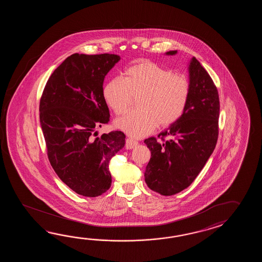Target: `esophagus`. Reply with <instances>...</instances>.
<instances>
[{
	"label": "esophagus",
	"mask_w": 262,
	"mask_h": 262,
	"mask_svg": "<svg viewBox=\"0 0 262 262\" xmlns=\"http://www.w3.org/2000/svg\"><path fill=\"white\" fill-rule=\"evenodd\" d=\"M138 144H139V142L137 140H134L132 139H126V140H125V148L127 150L133 149Z\"/></svg>",
	"instance_id": "1"
}]
</instances>
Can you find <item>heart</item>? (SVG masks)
<instances>
[{"label": "heart", "instance_id": "b5f03b06", "mask_svg": "<svg viewBox=\"0 0 262 262\" xmlns=\"http://www.w3.org/2000/svg\"><path fill=\"white\" fill-rule=\"evenodd\" d=\"M138 111L129 112L115 121V126L133 138H141L157 127H167L183 116L189 100L190 82L184 75L148 60L127 67L123 78H114L105 85L103 97L107 106L120 115L133 96Z\"/></svg>", "mask_w": 262, "mask_h": 262}]
</instances>
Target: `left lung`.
Segmentation results:
<instances>
[{"label": "left lung", "mask_w": 262, "mask_h": 262, "mask_svg": "<svg viewBox=\"0 0 262 262\" xmlns=\"http://www.w3.org/2000/svg\"><path fill=\"white\" fill-rule=\"evenodd\" d=\"M177 50L166 52L175 55ZM189 100L183 116L156 138L145 139L150 159L144 172L150 189L172 195L187 188L212 156L218 138L219 96L215 85L201 62L188 64ZM167 136L169 139H163Z\"/></svg>", "instance_id": "1"}]
</instances>
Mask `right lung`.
Instances as JSON below:
<instances>
[{
  "mask_svg": "<svg viewBox=\"0 0 262 262\" xmlns=\"http://www.w3.org/2000/svg\"><path fill=\"white\" fill-rule=\"evenodd\" d=\"M120 59L108 53L67 57L51 74L40 100L50 165L78 195L95 198L110 189L108 163L125 144L121 131L95 138L96 128L110 121L103 83Z\"/></svg>",
  "mask_w": 262,
  "mask_h": 262,
  "instance_id": "1",
  "label": "right lung"
}]
</instances>
